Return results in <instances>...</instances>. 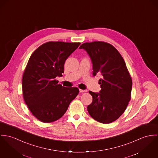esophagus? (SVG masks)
Listing matches in <instances>:
<instances>
[{
  "label": "esophagus",
  "instance_id": "obj_1",
  "mask_svg": "<svg viewBox=\"0 0 158 158\" xmlns=\"http://www.w3.org/2000/svg\"><path fill=\"white\" fill-rule=\"evenodd\" d=\"M79 91L81 93H86L87 92V89H79Z\"/></svg>",
  "mask_w": 158,
  "mask_h": 158
}]
</instances>
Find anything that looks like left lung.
I'll return each instance as SVG.
<instances>
[{
  "mask_svg": "<svg viewBox=\"0 0 158 158\" xmlns=\"http://www.w3.org/2000/svg\"><path fill=\"white\" fill-rule=\"evenodd\" d=\"M84 49L93 64V75H102L99 93H89L93 101L88 105L89 115L96 121L109 123L118 119L131 99L132 79L121 54L111 44L101 41L86 42Z\"/></svg>",
  "mask_w": 158,
  "mask_h": 158,
  "instance_id": "8db88e82",
  "label": "left lung"
}]
</instances>
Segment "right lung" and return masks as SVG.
<instances>
[{
  "mask_svg": "<svg viewBox=\"0 0 158 158\" xmlns=\"http://www.w3.org/2000/svg\"><path fill=\"white\" fill-rule=\"evenodd\" d=\"M81 43L48 42L31 54L22 77L25 104L33 116L45 123L60 119L77 96V87H65L55 79L62 76L66 59Z\"/></svg>",
  "mask_w": 158,
  "mask_h": 158,
  "instance_id": "obj_1",
  "label": "right lung"
}]
</instances>
